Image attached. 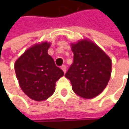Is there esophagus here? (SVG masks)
<instances>
[{"mask_svg":"<svg viewBox=\"0 0 129 129\" xmlns=\"http://www.w3.org/2000/svg\"><path fill=\"white\" fill-rule=\"evenodd\" d=\"M61 69H62V70L63 71V72H64V73L66 72V66H64V65H63V66H61Z\"/></svg>","mask_w":129,"mask_h":129,"instance_id":"esophagus-1","label":"esophagus"}]
</instances>
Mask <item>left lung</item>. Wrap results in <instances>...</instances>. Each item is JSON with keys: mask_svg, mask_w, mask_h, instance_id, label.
<instances>
[{"mask_svg": "<svg viewBox=\"0 0 129 129\" xmlns=\"http://www.w3.org/2000/svg\"><path fill=\"white\" fill-rule=\"evenodd\" d=\"M73 63L65 76L78 95L92 99L106 87L111 74L110 57L95 44L88 40L72 44Z\"/></svg>", "mask_w": 129, "mask_h": 129, "instance_id": "left-lung-1", "label": "left lung"}]
</instances>
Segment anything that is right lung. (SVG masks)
<instances>
[{"label": "right lung", "instance_id": "obj_1", "mask_svg": "<svg viewBox=\"0 0 129 129\" xmlns=\"http://www.w3.org/2000/svg\"><path fill=\"white\" fill-rule=\"evenodd\" d=\"M50 44L43 42L27 49L15 62V71L23 92L35 101L49 98L56 81L64 73L48 54Z\"/></svg>", "mask_w": 129, "mask_h": 129}]
</instances>
